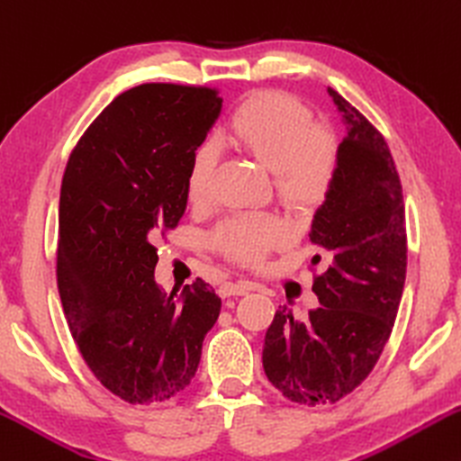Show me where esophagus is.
<instances>
[{"instance_id": "esophagus-1", "label": "esophagus", "mask_w": 461, "mask_h": 461, "mask_svg": "<svg viewBox=\"0 0 461 461\" xmlns=\"http://www.w3.org/2000/svg\"><path fill=\"white\" fill-rule=\"evenodd\" d=\"M253 290V284H249V281H225L223 285H221V294L223 296H240V294H247Z\"/></svg>"}]
</instances>
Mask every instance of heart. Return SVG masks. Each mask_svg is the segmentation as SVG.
I'll return each instance as SVG.
<instances>
[{
	"label": "heart",
	"mask_w": 461,
	"mask_h": 461,
	"mask_svg": "<svg viewBox=\"0 0 461 461\" xmlns=\"http://www.w3.org/2000/svg\"><path fill=\"white\" fill-rule=\"evenodd\" d=\"M223 140L234 143L275 174L279 197L292 208H309L326 197L335 180L337 146L329 132L315 129L304 104L281 92L253 96L227 124ZM219 163L212 141L202 143L191 157L186 176L188 197L202 203L210 197ZM287 227L275 216L242 214L216 230L221 253L242 264H255L270 249L284 245Z\"/></svg>",
	"instance_id": "1"
}]
</instances>
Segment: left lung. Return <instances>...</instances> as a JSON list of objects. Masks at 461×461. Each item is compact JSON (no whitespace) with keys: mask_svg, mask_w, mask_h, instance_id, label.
Wrapping results in <instances>:
<instances>
[{"mask_svg":"<svg viewBox=\"0 0 461 461\" xmlns=\"http://www.w3.org/2000/svg\"><path fill=\"white\" fill-rule=\"evenodd\" d=\"M329 96L346 124L335 180L312 221L320 304L304 318L279 307L266 330L268 380L296 403H335L378 363L406 281V210L384 137L339 92Z\"/></svg>","mask_w":461,"mask_h":461,"instance_id":"left-lung-1","label":"left lung"}]
</instances>
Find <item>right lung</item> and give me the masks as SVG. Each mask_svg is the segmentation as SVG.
Wrapping results in <instances>:
<instances>
[{"label":"right lung","instance_id":"add662e5","mask_svg":"<svg viewBox=\"0 0 461 461\" xmlns=\"http://www.w3.org/2000/svg\"><path fill=\"white\" fill-rule=\"evenodd\" d=\"M221 103L208 87H132L92 122L66 165L59 298L87 367L129 403L185 391L221 313L206 281L167 294L154 279V245L185 214L188 165Z\"/></svg>","mask_w":461,"mask_h":461}]
</instances>
